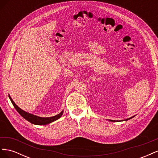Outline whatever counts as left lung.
I'll return each mask as SVG.
<instances>
[{"label": "left lung", "mask_w": 158, "mask_h": 158, "mask_svg": "<svg viewBox=\"0 0 158 158\" xmlns=\"http://www.w3.org/2000/svg\"><path fill=\"white\" fill-rule=\"evenodd\" d=\"M132 118V117H131V118ZM130 118H129V119H130ZM127 120H128V118L127 119ZM110 121H111V120H110Z\"/></svg>", "instance_id": "obj_1"}]
</instances>
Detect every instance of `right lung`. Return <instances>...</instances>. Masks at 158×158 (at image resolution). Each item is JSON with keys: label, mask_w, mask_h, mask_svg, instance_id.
<instances>
[{"label": "right lung", "mask_w": 158, "mask_h": 158, "mask_svg": "<svg viewBox=\"0 0 158 158\" xmlns=\"http://www.w3.org/2000/svg\"><path fill=\"white\" fill-rule=\"evenodd\" d=\"M9 98H10V101H11L12 103L13 104L14 108L16 109V111L18 112V113H20V115L22 117L24 118L26 120L30 122L32 124H34V125H47V124L51 123L52 122H53V121L57 120V119H59L62 116V114H63V111H61L59 114H57V115H55L54 117H40L34 115V114L29 113H27L24 111H23L22 109H21L20 107H18L16 106L15 103H14L13 100L12 99V98H11L10 95H9Z\"/></svg>", "instance_id": "right-lung-1"}]
</instances>
